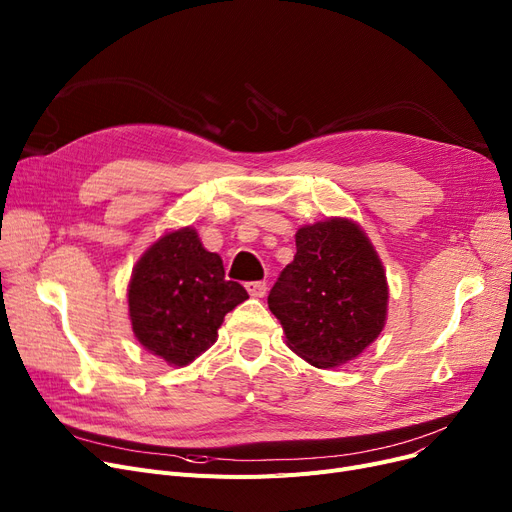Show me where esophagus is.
<instances>
[{
	"instance_id": "34e87169",
	"label": "esophagus",
	"mask_w": 512,
	"mask_h": 512,
	"mask_svg": "<svg viewBox=\"0 0 512 512\" xmlns=\"http://www.w3.org/2000/svg\"><path fill=\"white\" fill-rule=\"evenodd\" d=\"M247 292L253 299H263L267 292V284L265 282H247Z\"/></svg>"
}]
</instances>
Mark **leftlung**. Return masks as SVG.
<instances>
[{
	"label": "left lung",
	"instance_id": "8db88e82",
	"mask_svg": "<svg viewBox=\"0 0 512 512\" xmlns=\"http://www.w3.org/2000/svg\"><path fill=\"white\" fill-rule=\"evenodd\" d=\"M294 238L297 255L284 267L267 305L292 353L319 369L344 365L386 326L384 263L365 230L348 218L303 226Z\"/></svg>",
	"mask_w": 512,
	"mask_h": 512
}]
</instances>
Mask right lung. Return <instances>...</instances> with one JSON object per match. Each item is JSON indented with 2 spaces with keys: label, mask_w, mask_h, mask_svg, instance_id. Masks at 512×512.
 Returning <instances> with one entry per match:
<instances>
[{
  "label": "right lung",
  "mask_w": 512,
  "mask_h": 512,
  "mask_svg": "<svg viewBox=\"0 0 512 512\" xmlns=\"http://www.w3.org/2000/svg\"><path fill=\"white\" fill-rule=\"evenodd\" d=\"M249 294L193 226L161 234L132 267L128 317L143 348L172 367L193 363L218 340L228 311Z\"/></svg>",
  "instance_id": "add662e5"
}]
</instances>
